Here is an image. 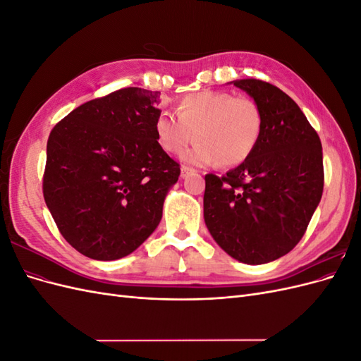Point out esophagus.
<instances>
[{
    "label": "esophagus",
    "instance_id": "obj_1",
    "mask_svg": "<svg viewBox=\"0 0 361 361\" xmlns=\"http://www.w3.org/2000/svg\"><path fill=\"white\" fill-rule=\"evenodd\" d=\"M191 173H194V169H191V167H188V166H183V167L180 169V176H182V178H187L188 174H191Z\"/></svg>",
    "mask_w": 361,
    "mask_h": 361
}]
</instances>
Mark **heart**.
Instances as JSON below:
<instances>
[{
    "label": "heart",
    "mask_w": 361,
    "mask_h": 361,
    "mask_svg": "<svg viewBox=\"0 0 361 361\" xmlns=\"http://www.w3.org/2000/svg\"><path fill=\"white\" fill-rule=\"evenodd\" d=\"M176 114L162 113L155 123L159 146L178 155L195 138L200 143L183 155V159L206 166L218 162L235 167L250 158L264 130V116L259 104L248 96L227 92H199L183 96Z\"/></svg>",
    "instance_id": "b5f03b06"
}]
</instances>
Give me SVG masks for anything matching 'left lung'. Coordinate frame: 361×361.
Returning a JSON list of instances; mask_svg holds the SVG:
<instances>
[{"label":"left lung","mask_w":361,"mask_h":361,"mask_svg":"<svg viewBox=\"0 0 361 361\" xmlns=\"http://www.w3.org/2000/svg\"><path fill=\"white\" fill-rule=\"evenodd\" d=\"M259 104L264 130L253 154L224 176H204L203 215L228 256L260 265L304 236L324 191L322 145L300 106L279 87L238 80Z\"/></svg>","instance_id":"obj_1"}]
</instances>
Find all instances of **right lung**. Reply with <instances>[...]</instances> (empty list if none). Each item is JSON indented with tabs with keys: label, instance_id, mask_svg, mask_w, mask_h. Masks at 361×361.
<instances>
[{
	"label": "right lung",
	"instance_id": "obj_1",
	"mask_svg": "<svg viewBox=\"0 0 361 361\" xmlns=\"http://www.w3.org/2000/svg\"><path fill=\"white\" fill-rule=\"evenodd\" d=\"M159 92L126 87L75 108L52 128L43 197L81 255L116 260L154 233L180 166L159 146Z\"/></svg>",
	"mask_w": 361,
	"mask_h": 361
}]
</instances>
